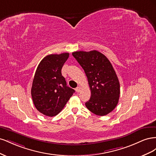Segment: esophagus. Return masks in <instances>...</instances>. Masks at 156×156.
<instances>
[{
    "label": "esophagus",
    "instance_id": "obj_1",
    "mask_svg": "<svg viewBox=\"0 0 156 156\" xmlns=\"http://www.w3.org/2000/svg\"><path fill=\"white\" fill-rule=\"evenodd\" d=\"M75 91H76L77 92H79L80 91H81V87H77L76 88H75Z\"/></svg>",
    "mask_w": 156,
    "mask_h": 156
}]
</instances>
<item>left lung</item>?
I'll return each instance as SVG.
<instances>
[{
    "label": "left lung",
    "mask_w": 156,
    "mask_h": 156,
    "mask_svg": "<svg viewBox=\"0 0 156 156\" xmlns=\"http://www.w3.org/2000/svg\"><path fill=\"white\" fill-rule=\"evenodd\" d=\"M72 55L85 72L91 90L86 107L96 115L108 114L119 103L120 92L119 79L110 61L96 50L75 51Z\"/></svg>",
    "instance_id": "8db88e82"
}]
</instances>
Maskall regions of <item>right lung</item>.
<instances>
[{
  "label": "right lung",
  "instance_id": "1",
  "mask_svg": "<svg viewBox=\"0 0 156 156\" xmlns=\"http://www.w3.org/2000/svg\"><path fill=\"white\" fill-rule=\"evenodd\" d=\"M69 55L68 53L49 55L37 66L31 95L37 110L45 116L58 115L75 92L67 86L61 73Z\"/></svg>",
  "mask_w": 156,
  "mask_h": 156
}]
</instances>
